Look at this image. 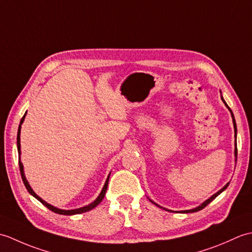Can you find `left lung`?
I'll list each match as a JSON object with an SVG mask.
<instances>
[{
    "label": "left lung",
    "mask_w": 252,
    "mask_h": 252,
    "mask_svg": "<svg viewBox=\"0 0 252 252\" xmlns=\"http://www.w3.org/2000/svg\"><path fill=\"white\" fill-rule=\"evenodd\" d=\"M222 100L224 101V99L222 98ZM224 104H225L226 106H227V104L225 103V101H224ZM227 108L229 109V111H231L232 112V110H231V108H229V107L227 106ZM232 117H233V123H234V129H235V137H236V133H237V127H236V122H235V119H234V115H233V112H232ZM235 156H236L237 157V146L236 147H235ZM228 184L229 183H227L225 186H224L223 187V189H221L220 190H219L218 192H217V194H215V195H213V196H211L210 198H209V199L208 200H206L205 202H203L202 203V205L201 206H199V207H197V208H195V209H191V210H185V211H181V212H184V213H189V212H197V211H199V210H201V209H203V208H205L206 206H208L209 205V203H210L213 199H215V198L218 196V195H220L221 194V192L224 190V189H226V187L228 186ZM152 201V200H151ZM153 203H154V205H156V206H158L157 205V203H155L154 201H152ZM158 207H160V206H158ZM160 208H162V207H160Z\"/></svg>",
    "instance_id": "8db88e82"
}]
</instances>
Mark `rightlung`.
I'll return each mask as SVG.
<instances>
[{"instance_id": "1", "label": "right lung", "mask_w": 252, "mask_h": 252, "mask_svg": "<svg viewBox=\"0 0 252 252\" xmlns=\"http://www.w3.org/2000/svg\"><path fill=\"white\" fill-rule=\"evenodd\" d=\"M25 116H26V114L24 115V117H23V118H21V120H20V125H19V127H18V133H17V148H18V154H19V161H18V162H19V170H20L21 179H23V182H24V184H25V186H26L27 190H28L32 196L35 197L36 199L39 200L40 202L43 203V205H44L46 208H49L51 211L55 212V213H58V215L71 216V215H79V213H83V212H87V211L92 210V209H93V208H95L96 206H97L98 203H99L101 200H103V198L105 197L106 190H107V186H108L109 176H108V178H107V180H106V182H105V185H104V187H103V189H101L99 196H98L97 198H96V199H95L92 203H90L89 206H85V207H83V208L74 209V210H62V209H58V208H56V207H53L52 205H50V203L45 202L43 199H42V198H40L39 196H37V195L35 194V192H34L33 190H32V189H31L30 185H29V183H28V181L26 180V176H25V173H24V167H23V163H21V161H20V129H21V125H23V122H24V120H25Z\"/></svg>"}]
</instances>
